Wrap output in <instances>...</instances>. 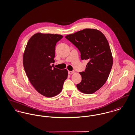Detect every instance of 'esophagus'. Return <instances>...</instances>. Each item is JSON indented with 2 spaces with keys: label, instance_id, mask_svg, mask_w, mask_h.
I'll use <instances>...</instances> for the list:
<instances>
[{
  "label": "esophagus",
  "instance_id": "esophagus-1",
  "mask_svg": "<svg viewBox=\"0 0 135 135\" xmlns=\"http://www.w3.org/2000/svg\"><path fill=\"white\" fill-rule=\"evenodd\" d=\"M68 73L70 74H72L75 73V71H68Z\"/></svg>",
  "mask_w": 135,
  "mask_h": 135
}]
</instances>
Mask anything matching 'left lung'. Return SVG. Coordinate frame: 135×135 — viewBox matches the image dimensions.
<instances>
[{"mask_svg":"<svg viewBox=\"0 0 135 135\" xmlns=\"http://www.w3.org/2000/svg\"><path fill=\"white\" fill-rule=\"evenodd\" d=\"M78 48L81 60H88L85 71L79 74L81 81L77 85L82 93H94L105 84L113 64L108 42L104 35L96 29L86 28L65 36Z\"/></svg>","mask_w":135,"mask_h":135,"instance_id":"8db88e82","label":"left lung"}]
</instances>
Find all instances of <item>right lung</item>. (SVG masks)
<instances>
[{"instance_id": "right-lung-1", "label": "right lung", "mask_w": 135, "mask_h": 135, "mask_svg": "<svg viewBox=\"0 0 135 135\" xmlns=\"http://www.w3.org/2000/svg\"><path fill=\"white\" fill-rule=\"evenodd\" d=\"M60 35L38 32L31 37L23 54V65L31 84L41 95L52 98L62 90L68 72L53 66L57 42Z\"/></svg>"}]
</instances>
